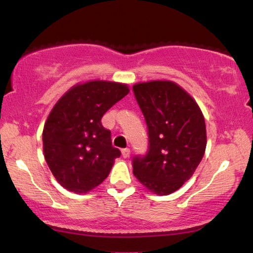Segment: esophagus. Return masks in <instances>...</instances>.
Listing matches in <instances>:
<instances>
[{
    "label": "esophagus",
    "mask_w": 253,
    "mask_h": 253,
    "mask_svg": "<svg viewBox=\"0 0 253 253\" xmlns=\"http://www.w3.org/2000/svg\"><path fill=\"white\" fill-rule=\"evenodd\" d=\"M121 153H123L124 158H128L130 155V150L129 149H123L121 150Z\"/></svg>",
    "instance_id": "1"
}]
</instances>
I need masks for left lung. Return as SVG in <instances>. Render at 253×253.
<instances>
[{
	"label": "left lung",
	"mask_w": 253,
	"mask_h": 253,
	"mask_svg": "<svg viewBox=\"0 0 253 253\" xmlns=\"http://www.w3.org/2000/svg\"><path fill=\"white\" fill-rule=\"evenodd\" d=\"M147 125L149 150L133 158V173L158 195L178 190L195 172L205 155V118L193 97L170 81L133 85Z\"/></svg>",
	"instance_id": "obj_1"
}]
</instances>
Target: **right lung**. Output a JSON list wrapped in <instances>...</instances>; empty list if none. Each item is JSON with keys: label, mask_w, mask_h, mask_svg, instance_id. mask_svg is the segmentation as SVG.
Listing matches in <instances>:
<instances>
[{"label": "right lung", "mask_w": 253, "mask_h": 253, "mask_svg": "<svg viewBox=\"0 0 253 253\" xmlns=\"http://www.w3.org/2000/svg\"><path fill=\"white\" fill-rule=\"evenodd\" d=\"M128 92L126 84L90 81L72 86L54 104L42 130L43 155L65 189L88 193L108 177L121 152L101 119Z\"/></svg>", "instance_id": "obj_1"}]
</instances>
